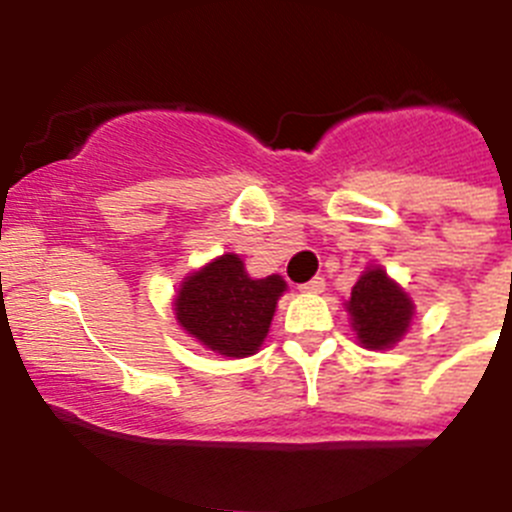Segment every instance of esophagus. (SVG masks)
<instances>
[{
    "instance_id": "1",
    "label": "esophagus",
    "mask_w": 512,
    "mask_h": 512,
    "mask_svg": "<svg viewBox=\"0 0 512 512\" xmlns=\"http://www.w3.org/2000/svg\"><path fill=\"white\" fill-rule=\"evenodd\" d=\"M300 289H302V292H307V295H320V292L325 289V279L323 277H312L310 282L302 284Z\"/></svg>"
}]
</instances>
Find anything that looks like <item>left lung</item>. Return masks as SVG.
<instances>
[{
	"mask_svg": "<svg viewBox=\"0 0 512 512\" xmlns=\"http://www.w3.org/2000/svg\"><path fill=\"white\" fill-rule=\"evenodd\" d=\"M346 310L361 346L384 351L408 333L415 305L382 266H369L351 289Z\"/></svg>",
	"mask_w": 512,
	"mask_h": 512,
	"instance_id": "obj_1",
	"label": "left lung"
}]
</instances>
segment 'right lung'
I'll use <instances>...</instances> for the list:
<instances>
[{
    "instance_id": "obj_1",
    "label": "right lung",
    "mask_w": 512,
    "mask_h": 512,
    "mask_svg": "<svg viewBox=\"0 0 512 512\" xmlns=\"http://www.w3.org/2000/svg\"><path fill=\"white\" fill-rule=\"evenodd\" d=\"M284 289L279 274L253 279L238 253H223L184 279L174 300L176 323L215 354L243 359L264 343Z\"/></svg>"
}]
</instances>
